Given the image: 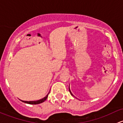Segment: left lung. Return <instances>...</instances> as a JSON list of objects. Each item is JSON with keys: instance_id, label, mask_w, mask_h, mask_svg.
<instances>
[{"instance_id": "left-lung-1", "label": "left lung", "mask_w": 123, "mask_h": 123, "mask_svg": "<svg viewBox=\"0 0 123 123\" xmlns=\"http://www.w3.org/2000/svg\"><path fill=\"white\" fill-rule=\"evenodd\" d=\"M69 92H70L71 95H73V94H72V93H71V91H70V90H69Z\"/></svg>"}]
</instances>
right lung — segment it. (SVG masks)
Masks as SVG:
<instances>
[{
  "label": "right lung",
  "mask_w": 123,
  "mask_h": 123,
  "mask_svg": "<svg viewBox=\"0 0 123 123\" xmlns=\"http://www.w3.org/2000/svg\"><path fill=\"white\" fill-rule=\"evenodd\" d=\"M48 95H47L46 97H44V98L42 99H40V100H36V101H24V100H21V101H23V102L26 103V104H33V105H36V104H40V103H42V102H43L44 101H45V100H46V99L48 98Z\"/></svg>",
  "instance_id": "obj_1"
}]
</instances>
